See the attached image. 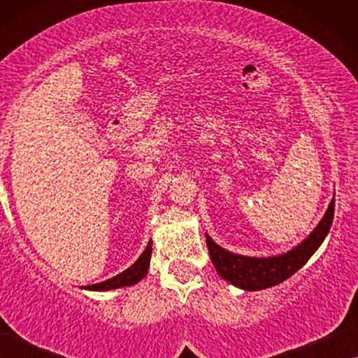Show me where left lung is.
Here are the masks:
<instances>
[{"label":"left lung","instance_id":"1","mask_svg":"<svg viewBox=\"0 0 358 358\" xmlns=\"http://www.w3.org/2000/svg\"><path fill=\"white\" fill-rule=\"evenodd\" d=\"M332 220H334V199L331 200L320 224L313 229L305 241L293 248L292 251L272 257L239 256V254H233L218 246L208 234H205V238H207L212 264L220 275L227 282L233 283L234 287L248 292H256L278 285L296 271H300L324 241L331 229Z\"/></svg>","mask_w":358,"mask_h":358}]
</instances>
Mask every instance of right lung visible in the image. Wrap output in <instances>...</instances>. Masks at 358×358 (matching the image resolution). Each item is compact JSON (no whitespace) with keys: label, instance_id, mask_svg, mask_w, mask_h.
<instances>
[{"label":"right lung","instance_id":"1","mask_svg":"<svg viewBox=\"0 0 358 358\" xmlns=\"http://www.w3.org/2000/svg\"><path fill=\"white\" fill-rule=\"evenodd\" d=\"M150 259H151V241L148 243V246H146L143 254L136 259V262L134 264V266H130L127 271L119 273V275L109 278V280L94 283V285L81 287V288H85V290L106 292V290H115V288H120V287L134 285V283L140 282L141 278H145L146 272H148V267H150Z\"/></svg>","mask_w":358,"mask_h":358}]
</instances>
